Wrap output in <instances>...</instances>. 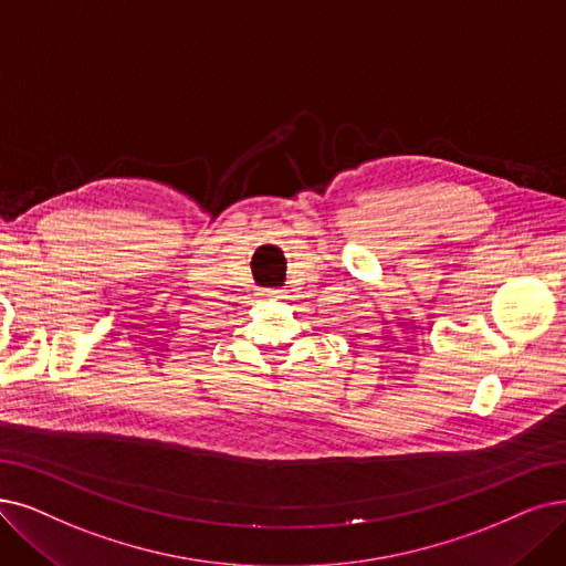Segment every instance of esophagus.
<instances>
[{
	"instance_id": "34e87169",
	"label": "esophagus",
	"mask_w": 566,
	"mask_h": 566,
	"mask_svg": "<svg viewBox=\"0 0 566 566\" xmlns=\"http://www.w3.org/2000/svg\"><path fill=\"white\" fill-rule=\"evenodd\" d=\"M262 292H264V295H276L279 290H271V287H266V290H262Z\"/></svg>"
}]
</instances>
